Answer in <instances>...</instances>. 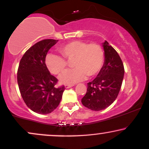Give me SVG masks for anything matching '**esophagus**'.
<instances>
[{"instance_id": "obj_1", "label": "esophagus", "mask_w": 149, "mask_h": 149, "mask_svg": "<svg viewBox=\"0 0 149 149\" xmlns=\"http://www.w3.org/2000/svg\"><path fill=\"white\" fill-rule=\"evenodd\" d=\"M73 85H69V84H67V85H65V87L66 88H70V87H73Z\"/></svg>"}]
</instances>
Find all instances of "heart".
Returning <instances> with one entry per match:
<instances>
[{
  "label": "heart",
  "instance_id": "obj_1",
  "mask_svg": "<svg viewBox=\"0 0 149 149\" xmlns=\"http://www.w3.org/2000/svg\"><path fill=\"white\" fill-rule=\"evenodd\" d=\"M62 56L48 54L45 58L46 67L51 73L60 74L69 66L68 61L73 60V69L68 70L61 75L60 80L64 84L76 83L84 80L88 75L96 76L103 67L105 61L103 49L96 43L73 41L58 48Z\"/></svg>",
  "mask_w": 149,
  "mask_h": 149
}]
</instances>
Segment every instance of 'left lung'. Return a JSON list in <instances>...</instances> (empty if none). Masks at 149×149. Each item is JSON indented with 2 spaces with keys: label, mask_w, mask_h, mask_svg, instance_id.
<instances>
[{
  "label": "left lung",
  "mask_w": 149,
  "mask_h": 149,
  "mask_svg": "<svg viewBox=\"0 0 149 149\" xmlns=\"http://www.w3.org/2000/svg\"><path fill=\"white\" fill-rule=\"evenodd\" d=\"M103 46L105 62L96 78L87 83V92L81 101L84 106L94 111L104 110L115 101L124 75L123 62L117 52L107 41Z\"/></svg>",
  "instance_id": "obj_1"
}]
</instances>
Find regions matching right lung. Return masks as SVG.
Instances as JSON below:
<instances>
[{
    "label": "right lung",
    "instance_id": "1",
    "mask_svg": "<svg viewBox=\"0 0 149 149\" xmlns=\"http://www.w3.org/2000/svg\"><path fill=\"white\" fill-rule=\"evenodd\" d=\"M57 40L44 39L27 51L19 62L17 82L25 103L30 110L41 114H49L60 103L64 85L57 87L58 80L46 67L48 51Z\"/></svg>",
    "mask_w": 149,
    "mask_h": 149
}]
</instances>
